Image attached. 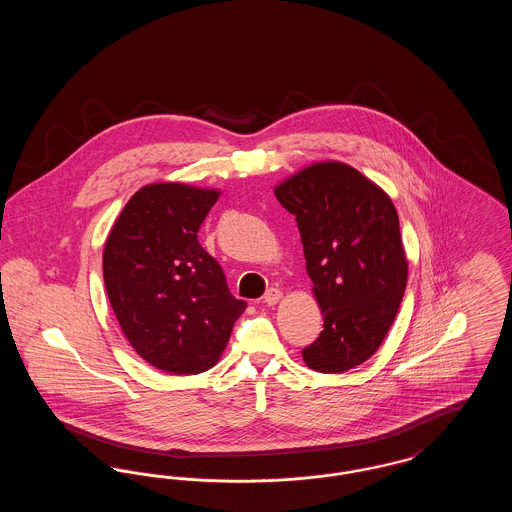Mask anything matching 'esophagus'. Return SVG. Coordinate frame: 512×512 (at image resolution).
<instances>
[{"mask_svg": "<svg viewBox=\"0 0 512 512\" xmlns=\"http://www.w3.org/2000/svg\"><path fill=\"white\" fill-rule=\"evenodd\" d=\"M280 297H282V292H280L278 288H270V290H267V293L263 295V299H265L267 305H276V303L280 301Z\"/></svg>", "mask_w": 512, "mask_h": 512, "instance_id": "obj_1", "label": "esophagus"}]
</instances>
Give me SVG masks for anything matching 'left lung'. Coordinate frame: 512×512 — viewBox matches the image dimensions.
<instances>
[{"mask_svg":"<svg viewBox=\"0 0 512 512\" xmlns=\"http://www.w3.org/2000/svg\"><path fill=\"white\" fill-rule=\"evenodd\" d=\"M276 199L301 234L324 330L301 353L317 372H345L380 347L407 288L399 217L376 184L343 163H317Z\"/></svg>","mask_w":512,"mask_h":512,"instance_id":"8db88e82","label":"left lung"}]
</instances>
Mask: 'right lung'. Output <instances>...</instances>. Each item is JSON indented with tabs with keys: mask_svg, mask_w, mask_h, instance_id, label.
I'll list each match as a JSON object with an SVG mask.
<instances>
[{
	"mask_svg": "<svg viewBox=\"0 0 512 512\" xmlns=\"http://www.w3.org/2000/svg\"><path fill=\"white\" fill-rule=\"evenodd\" d=\"M217 197L172 182L146 186L105 242V290L124 336L149 365L172 374L215 365L247 307L197 242Z\"/></svg>",
	"mask_w": 512,
	"mask_h": 512,
	"instance_id": "1",
	"label": "right lung"
}]
</instances>
